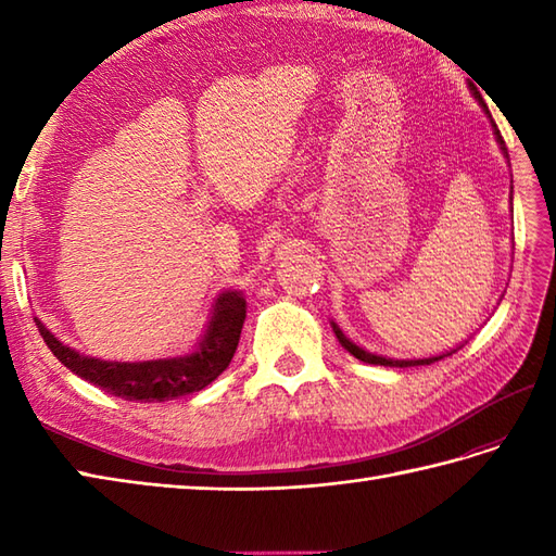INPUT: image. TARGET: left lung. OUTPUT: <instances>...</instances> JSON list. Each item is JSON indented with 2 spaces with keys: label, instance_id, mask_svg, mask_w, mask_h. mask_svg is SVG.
<instances>
[{
  "label": "left lung",
  "instance_id": "1",
  "mask_svg": "<svg viewBox=\"0 0 556 556\" xmlns=\"http://www.w3.org/2000/svg\"><path fill=\"white\" fill-rule=\"evenodd\" d=\"M473 90V96H476V100L480 102V108L488 112V104L482 102V98H480V92L476 90V88H470ZM490 114V112H488ZM494 126V124H492ZM494 136H497V143H500V148H502V152H504V157H509V152H506V146H504V140H502V136H500V131H497V126H494ZM514 191V188H511ZM332 329H334V334H337V339H339V344L344 346L351 356H356L358 361H363V363H372V365H384V368H413V365H430V363H434V361H442L444 356H452V353H456L460 346H456V349H448V351H444V353H440V356H430V358H406V361H399V358H387V356H377V353H370V351H365L363 346H358V344H353V341L341 332L339 329V325L337 323H332Z\"/></svg>",
  "mask_w": 556,
  "mask_h": 556
}]
</instances>
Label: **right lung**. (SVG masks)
I'll list each match as a JSON object with an SVG mask.
<instances>
[{
    "mask_svg": "<svg viewBox=\"0 0 556 556\" xmlns=\"http://www.w3.org/2000/svg\"><path fill=\"white\" fill-rule=\"evenodd\" d=\"M243 320V291H222L210 308L205 332L200 334L198 344L191 351L184 353V356L134 363L86 356V353L62 344L38 317H35V325H38L45 344L74 375L119 399L155 404V401H169L200 392L210 382H215L229 368L236 346H239Z\"/></svg>",
    "mask_w": 556,
    "mask_h": 556,
    "instance_id": "obj_1",
    "label": "right lung"
}]
</instances>
